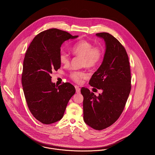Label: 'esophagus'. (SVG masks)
I'll list each match as a JSON object with an SVG mask.
<instances>
[{"mask_svg":"<svg viewBox=\"0 0 155 155\" xmlns=\"http://www.w3.org/2000/svg\"><path fill=\"white\" fill-rule=\"evenodd\" d=\"M75 89H76V93L79 94V93L81 92V89H80V88H79V87L75 86Z\"/></svg>","mask_w":155,"mask_h":155,"instance_id":"34e87169","label":"esophagus"}]
</instances>
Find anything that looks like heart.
<instances>
[{
  "label": "heart",
  "instance_id": "1",
  "mask_svg": "<svg viewBox=\"0 0 155 155\" xmlns=\"http://www.w3.org/2000/svg\"><path fill=\"white\" fill-rule=\"evenodd\" d=\"M71 51L78 57H82V65L88 68L96 66L101 60L103 50L99 46H94L93 44L87 40H81L74 45ZM60 62L62 64L68 65L70 63V58L66 53L61 52L59 55ZM87 77L83 71H73L70 74V78L76 82L80 83Z\"/></svg>",
  "mask_w": 155,
  "mask_h": 155
}]
</instances>
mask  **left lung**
<instances>
[{
    "label": "left lung",
    "instance_id": "obj_1",
    "mask_svg": "<svg viewBox=\"0 0 155 155\" xmlns=\"http://www.w3.org/2000/svg\"><path fill=\"white\" fill-rule=\"evenodd\" d=\"M106 45L103 62L93 74L89 85L101 89L98 96L82 88L84 120L90 127L102 130L114 124L124 109L131 91V70L125 49L108 33H97Z\"/></svg>",
    "mask_w": 155,
    "mask_h": 155
}]
</instances>
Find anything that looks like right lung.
<instances>
[{"instance_id": "right-lung-1", "label": "right lung", "mask_w": 155, "mask_h": 155, "mask_svg": "<svg viewBox=\"0 0 155 155\" xmlns=\"http://www.w3.org/2000/svg\"><path fill=\"white\" fill-rule=\"evenodd\" d=\"M78 37L51 28L38 34L26 51L21 79L23 91L30 112L42 124L48 125L61 120L76 92L70 83L57 86L52 82L51 74L61 67L59 55L62 44Z\"/></svg>"}]
</instances>
